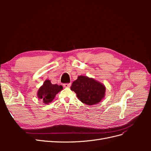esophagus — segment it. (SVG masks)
I'll return each mask as SVG.
<instances>
[{"mask_svg":"<svg viewBox=\"0 0 151 151\" xmlns=\"http://www.w3.org/2000/svg\"><path fill=\"white\" fill-rule=\"evenodd\" d=\"M70 83H65L63 84V87H65V88H70Z\"/></svg>","mask_w":151,"mask_h":151,"instance_id":"obj_1","label":"esophagus"}]
</instances>
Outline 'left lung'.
Returning a JSON list of instances; mask_svg holds the SVG:
<instances>
[{
	"label": "left lung",
	"instance_id": "left-lung-1",
	"mask_svg": "<svg viewBox=\"0 0 151 151\" xmlns=\"http://www.w3.org/2000/svg\"><path fill=\"white\" fill-rule=\"evenodd\" d=\"M70 89L76 93L80 101L88 105L99 103L104 98L106 88L99 82L93 78L79 76L73 82Z\"/></svg>",
	"mask_w": 151,
	"mask_h": 151
}]
</instances>
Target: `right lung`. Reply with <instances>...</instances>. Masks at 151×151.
Instances as JSON below:
<instances>
[{
    "label": "right lung",
    "mask_w": 151,
    "mask_h": 151,
    "mask_svg": "<svg viewBox=\"0 0 151 151\" xmlns=\"http://www.w3.org/2000/svg\"><path fill=\"white\" fill-rule=\"evenodd\" d=\"M63 89L62 86L52 84L50 80H46L38 91V98L45 104L51 103L56 94Z\"/></svg>",
    "instance_id": "add662e5"
}]
</instances>
